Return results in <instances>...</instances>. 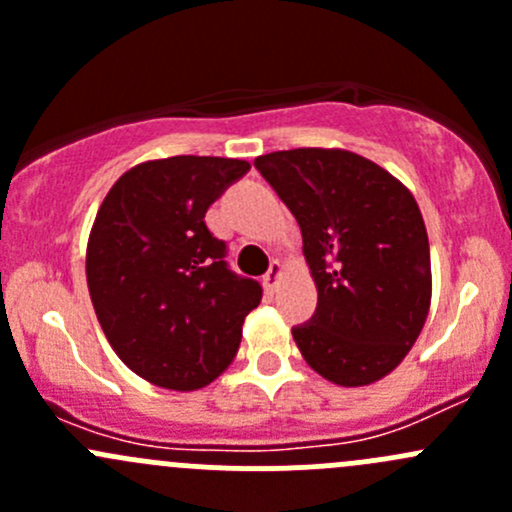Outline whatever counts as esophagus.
Wrapping results in <instances>:
<instances>
[{"label":"esophagus","mask_w":512,"mask_h":512,"mask_svg":"<svg viewBox=\"0 0 512 512\" xmlns=\"http://www.w3.org/2000/svg\"><path fill=\"white\" fill-rule=\"evenodd\" d=\"M282 277H285V267H282L280 260H275V262H272V265H270V270H267V275L262 277V285H265L267 292L275 294L277 287H280Z\"/></svg>","instance_id":"1"}]
</instances>
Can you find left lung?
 I'll return each instance as SVG.
<instances>
[{
    "label": "left lung",
    "instance_id": "left-lung-1",
    "mask_svg": "<svg viewBox=\"0 0 512 512\" xmlns=\"http://www.w3.org/2000/svg\"><path fill=\"white\" fill-rule=\"evenodd\" d=\"M302 227L317 314L292 332L304 361L337 386L389 376L431 309V252L416 198L374 160L344 148L255 158Z\"/></svg>",
    "mask_w": 512,
    "mask_h": 512
}]
</instances>
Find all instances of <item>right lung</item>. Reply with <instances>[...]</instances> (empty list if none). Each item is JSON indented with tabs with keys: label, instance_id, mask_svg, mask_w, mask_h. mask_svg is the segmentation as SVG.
<instances>
[{
	"label": "right lung",
	"instance_id": "obj_1",
	"mask_svg": "<svg viewBox=\"0 0 512 512\" xmlns=\"http://www.w3.org/2000/svg\"><path fill=\"white\" fill-rule=\"evenodd\" d=\"M247 160H143L113 183L86 245V282L118 359L160 389L198 391L232 364L262 287L227 270L205 213Z\"/></svg>",
	"mask_w": 512,
	"mask_h": 512
}]
</instances>
